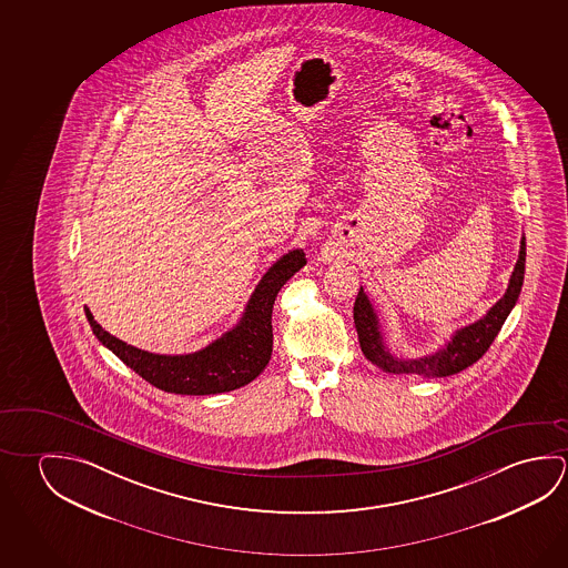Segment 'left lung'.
Returning <instances> with one entry per match:
<instances>
[{"mask_svg":"<svg viewBox=\"0 0 568 568\" xmlns=\"http://www.w3.org/2000/svg\"><path fill=\"white\" fill-rule=\"evenodd\" d=\"M525 257H527V247H525V237H523L519 260L513 270L509 287L505 291V295L487 311L484 318L456 331V335L452 336V341L444 348H439L437 353L429 354V356H419V358H400V356H394L386 348L384 338H382L378 316L374 313L364 288L361 287L356 301H354V325H356L358 343H361L364 356L382 368L384 373L418 374V376H428V378H442V376L462 373L487 353L495 336L499 335L505 318L515 307L519 293H521L523 277H525Z\"/></svg>","mask_w":568,"mask_h":568,"instance_id":"8db88e82","label":"left lung"}]
</instances>
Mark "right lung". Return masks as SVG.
I'll return each mask as SVG.
<instances>
[{"label":"right lung","instance_id":"right-lung-1","mask_svg":"<svg viewBox=\"0 0 568 568\" xmlns=\"http://www.w3.org/2000/svg\"><path fill=\"white\" fill-rule=\"evenodd\" d=\"M307 263L303 250L285 253L253 291L242 321L222 338L192 354H152L122 343L106 333L84 307L94 336L160 390L187 396H207L235 390L255 381L267 366L273 351L271 313L281 287Z\"/></svg>","mask_w":568,"mask_h":568}]
</instances>
